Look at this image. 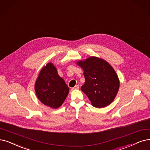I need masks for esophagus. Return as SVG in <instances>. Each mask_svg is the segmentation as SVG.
I'll return each instance as SVG.
<instances>
[{
    "label": "esophagus",
    "mask_w": 150,
    "mask_h": 150,
    "mask_svg": "<svg viewBox=\"0 0 150 150\" xmlns=\"http://www.w3.org/2000/svg\"><path fill=\"white\" fill-rule=\"evenodd\" d=\"M79 85H76V86L73 88V89H79Z\"/></svg>",
    "instance_id": "esophagus-1"
}]
</instances>
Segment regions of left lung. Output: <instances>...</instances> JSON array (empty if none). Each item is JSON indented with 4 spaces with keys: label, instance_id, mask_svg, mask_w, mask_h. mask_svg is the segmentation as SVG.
Here are the masks:
<instances>
[{
    "label": "left lung",
    "instance_id": "8db88e82",
    "mask_svg": "<svg viewBox=\"0 0 150 150\" xmlns=\"http://www.w3.org/2000/svg\"><path fill=\"white\" fill-rule=\"evenodd\" d=\"M77 63L83 69L86 79L81 89L92 105L98 108L110 105L119 87V78L112 67L103 59L95 57Z\"/></svg>",
    "mask_w": 150,
    "mask_h": 150
}]
</instances>
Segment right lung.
<instances>
[{"instance_id": "obj_1", "label": "right lung", "mask_w": 150, "mask_h": 150, "mask_svg": "<svg viewBox=\"0 0 150 150\" xmlns=\"http://www.w3.org/2000/svg\"><path fill=\"white\" fill-rule=\"evenodd\" d=\"M35 91L42 103L52 108H57L64 102L69 93V87L59 77L52 63L41 69L35 83Z\"/></svg>"}]
</instances>
